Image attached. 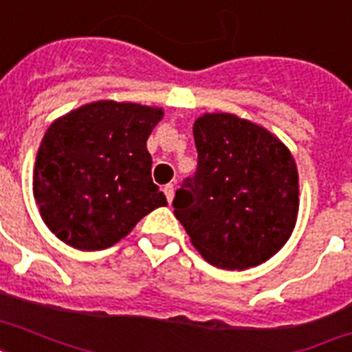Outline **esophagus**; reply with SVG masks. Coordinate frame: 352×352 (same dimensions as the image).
I'll return each mask as SVG.
<instances>
[{"mask_svg":"<svg viewBox=\"0 0 352 352\" xmlns=\"http://www.w3.org/2000/svg\"><path fill=\"white\" fill-rule=\"evenodd\" d=\"M162 192H164L168 203H171V201H173V195H175V188H173V184H166V186L162 188Z\"/></svg>","mask_w":352,"mask_h":352,"instance_id":"34e87169","label":"esophagus"}]
</instances>
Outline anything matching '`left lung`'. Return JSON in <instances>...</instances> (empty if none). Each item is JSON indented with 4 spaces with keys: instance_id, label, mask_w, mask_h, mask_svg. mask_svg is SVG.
<instances>
[{
    "instance_id": "8db88e82",
    "label": "left lung",
    "mask_w": 352,
    "mask_h": 352,
    "mask_svg": "<svg viewBox=\"0 0 352 352\" xmlns=\"http://www.w3.org/2000/svg\"><path fill=\"white\" fill-rule=\"evenodd\" d=\"M197 170L175 192L173 214L214 267L243 270L272 257L300 208L292 155L272 133L230 113L193 124Z\"/></svg>"
}]
</instances>
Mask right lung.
Masks as SVG:
<instances>
[{"mask_svg":"<svg viewBox=\"0 0 352 352\" xmlns=\"http://www.w3.org/2000/svg\"><path fill=\"white\" fill-rule=\"evenodd\" d=\"M159 107L100 100L52 122L38 149L34 199L58 239L78 250L115 245L166 206L146 140Z\"/></svg>","mask_w":352,"mask_h":352,"instance_id":"add662e5","label":"right lung"}]
</instances>
